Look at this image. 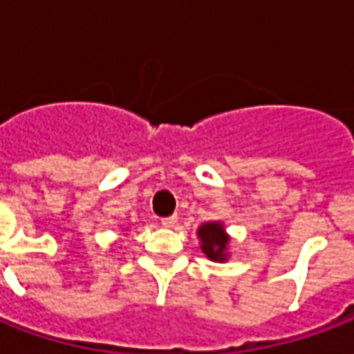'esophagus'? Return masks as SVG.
<instances>
[{"instance_id":"esophagus-1","label":"esophagus","mask_w":354,"mask_h":354,"mask_svg":"<svg viewBox=\"0 0 354 354\" xmlns=\"http://www.w3.org/2000/svg\"><path fill=\"white\" fill-rule=\"evenodd\" d=\"M178 222V216L176 214H172V216H167V218H162L161 223L165 225V227H172L174 223Z\"/></svg>"}]
</instances>
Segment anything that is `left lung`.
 Returning <instances> with one entry per match:
<instances>
[{
	"instance_id": "1",
	"label": "left lung",
	"mask_w": 354,
	"mask_h": 354,
	"mask_svg": "<svg viewBox=\"0 0 354 354\" xmlns=\"http://www.w3.org/2000/svg\"><path fill=\"white\" fill-rule=\"evenodd\" d=\"M199 239L203 252L207 254L210 260L223 261L225 260V245L230 243V237L223 233L220 223H205L199 227Z\"/></svg>"
}]
</instances>
